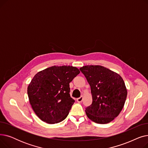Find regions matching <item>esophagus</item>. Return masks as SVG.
Returning <instances> with one entry per match:
<instances>
[{"label": "esophagus", "mask_w": 148, "mask_h": 148, "mask_svg": "<svg viewBox=\"0 0 148 148\" xmlns=\"http://www.w3.org/2000/svg\"><path fill=\"white\" fill-rule=\"evenodd\" d=\"M83 97L81 96L80 97H79V98L77 99V102H78V103H82L83 101Z\"/></svg>", "instance_id": "esophagus-1"}]
</instances>
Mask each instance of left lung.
I'll use <instances>...</instances> for the list:
<instances>
[{"label":"left lung","instance_id":"obj_1","mask_svg":"<svg viewBox=\"0 0 148 148\" xmlns=\"http://www.w3.org/2000/svg\"><path fill=\"white\" fill-rule=\"evenodd\" d=\"M89 83L92 104L86 107L89 119L99 124L112 121L119 115L125 103L127 90L122 77L100 65H87L80 68Z\"/></svg>","mask_w":148,"mask_h":148}]
</instances>
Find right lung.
I'll list each match as a JSON object with an SVG mask.
<instances>
[{"mask_svg":"<svg viewBox=\"0 0 148 148\" xmlns=\"http://www.w3.org/2000/svg\"><path fill=\"white\" fill-rule=\"evenodd\" d=\"M80 73L72 66H53L38 72L27 88L30 104L38 117L48 123L64 121L75 102L69 83Z\"/></svg>","mask_w":148,"mask_h":148,"instance_id":"right-lung-1","label":"right lung"}]
</instances>
